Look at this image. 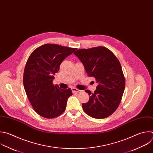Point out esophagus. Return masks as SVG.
Returning a JSON list of instances; mask_svg holds the SVG:
<instances>
[{
    "label": "esophagus",
    "mask_w": 153,
    "mask_h": 153,
    "mask_svg": "<svg viewBox=\"0 0 153 153\" xmlns=\"http://www.w3.org/2000/svg\"><path fill=\"white\" fill-rule=\"evenodd\" d=\"M71 90H72V92H82V91L79 90V89H77L75 88H73L71 89Z\"/></svg>",
    "instance_id": "obj_1"
}]
</instances>
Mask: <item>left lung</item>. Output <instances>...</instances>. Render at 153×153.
Here are the masks:
<instances>
[{
    "label": "left lung",
    "mask_w": 153,
    "mask_h": 153,
    "mask_svg": "<svg viewBox=\"0 0 153 153\" xmlns=\"http://www.w3.org/2000/svg\"><path fill=\"white\" fill-rule=\"evenodd\" d=\"M74 54L83 64L88 76L95 78L98 83L94 93L85 90L89 100L82 104L83 111L94 118L108 117L118 108L125 89V78L118 59L102 46L79 49Z\"/></svg>",
    "instance_id": "left-lung-1"
}]
</instances>
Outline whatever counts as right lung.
<instances>
[{"label":"right lung","mask_w":153,"mask_h":153,"mask_svg":"<svg viewBox=\"0 0 153 153\" xmlns=\"http://www.w3.org/2000/svg\"><path fill=\"white\" fill-rule=\"evenodd\" d=\"M76 48L45 44L36 48L26 62L23 74L25 92L34 111L45 118H54L65 111L70 88L53 84L62 62Z\"/></svg>","instance_id":"right-lung-1"}]
</instances>
